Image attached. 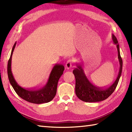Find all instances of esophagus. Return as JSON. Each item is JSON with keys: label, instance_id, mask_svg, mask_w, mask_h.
Segmentation results:
<instances>
[{"label": "esophagus", "instance_id": "obj_1", "mask_svg": "<svg viewBox=\"0 0 132 132\" xmlns=\"http://www.w3.org/2000/svg\"><path fill=\"white\" fill-rule=\"evenodd\" d=\"M74 61L72 60V59H70V60H69L68 61L66 62V65H65V68L67 69H71L72 67L74 66Z\"/></svg>", "mask_w": 132, "mask_h": 132}]
</instances>
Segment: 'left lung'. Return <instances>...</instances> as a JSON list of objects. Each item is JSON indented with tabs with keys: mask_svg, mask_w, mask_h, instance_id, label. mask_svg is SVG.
<instances>
[{
	"mask_svg": "<svg viewBox=\"0 0 132 132\" xmlns=\"http://www.w3.org/2000/svg\"><path fill=\"white\" fill-rule=\"evenodd\" d=\"M112 36L113 43L117 46L120 68L116 79L111 85L105 88H100L95 86L87 77L82 66L80 64L72 71L75 78V94L77 97L83 102L92 103L105 100L115 90L119 83L122 72V60L120 55L118 41L113 34Z\"/></svg>",
	"mask_w": 132,
	"mask_h": 132,
	"instance_id": "1",
	"label": "left lung"
}]
</instances>
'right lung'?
Here are the masks:
<instances>
[{"label":"right lung","instance_id":"add662e5","mask_svg":"<svg viewBox=\"0 0 132 132\" xmlns=\"http://www.w3.org/2000/svg\"><path fill=\"white\" fill-rule=\"evenodd\" d=\"M16 44V43H15L12 47L7 67L8 79L14 90L22 99L30 103L42 104L50 102L56 95L58 82L63 73L64 66L62 64H55L50 72L47 79L40 87L36 89L24 88L16 82L11 71L12 55Z\"/></svg>","mask_w":132,"mask_h":132}]
</instances>
